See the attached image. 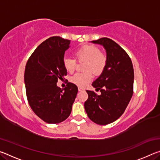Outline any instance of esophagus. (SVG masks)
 <instances>
[{"label": "esophagus", "instance_id": "34e87169", "mask_svg": "<svg viewBox=\"0 0 160 160\" xmlns=\"http://www.w3.org/2000/svg\"><path fill=\"white\" fill-rule=\"evenodd\" d=\"M85 90L83 88H81V87H78V91H79V92H82V91H85Z\"/></svg>", "mask_w": 160, "mask_h": 160}]
</instances>
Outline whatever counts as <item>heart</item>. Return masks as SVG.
<instances>
[{"mask_svg": "<svg viewBox=\"0 0 160 160\" xmlns=\"http://www.w3.org/2000/svg\"><path fill=\"white\" fill-rule=\"evenodd\" d=\"M75 56L78 61H85L84 69L85 72H78L70 78V81L78 87H85L92 80L94 74L99 75L104 71L107 66V58L100 49L93 45H85L75 52ZM63 64L67 72H72L75 69L76 61L75 59L66 57ZM92 72H91V71Z\"/></svg>", "mask_w": 160, "mask_h": 160, "instance_id": "heart-1", "label": "heart"}]
</instances>
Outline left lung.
<instances>
[{"label": "left lung", "instance_id": "left-lung-1", "mask_svg": "<svg viewBox=\"0 0 160 160\" xmlns=\"http://www.w3.org/2000/svg\"><path fill=\"white\" fill-rule=\"evenodd\" d=\"M91 42L104 47L107 63L104 71L92 84L101 94L86 90L88 99L84 107L91 121L99 125H107L123 114L131 99L133 67L127 53L113 40L104 37Z\"/></svg>", "mask_w": 160, "mask_h": 160}]
</instances>
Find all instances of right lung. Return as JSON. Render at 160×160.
<instances>
[{
  "mask_svg": "<svg viewBox=\"0 0 160 160\" xmlns=\"http://www.w3.org/2000/svg\"><path fill=\"white\" fill-rule=\"evenodd\" d=\"M70 41L52 37L42 42L26 64L25 84L29 106L48 123H58L71 113L78 87L68 82L63 90L57 86L58 79L67 75L63 61Z\"/></svg>",
  "mask_w": 160,
  "mask_h": 160,
  "instance_id": "right-lung-1",
  "label": "right lung"
}]
</instances>
